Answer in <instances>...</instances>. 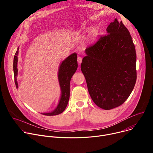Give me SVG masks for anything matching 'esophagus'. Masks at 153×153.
I'll return each instance as SVG.
<instances>
[{
    "mask_svg": "<svg viewBox=\"0 0 153 153\" xmlns=\"http://www.w3.org/2000/svg\"><path fill=\"white\" fill-rule=\"evenodd\" d=\"M82 58L81 57H77V62L79 64H80L82 63Z\"/></svg>",
    "mask_w": 153,
    "mask_h": 153,
    "instance_id": "1",
    "label": "esophagus"
}]
</instances>
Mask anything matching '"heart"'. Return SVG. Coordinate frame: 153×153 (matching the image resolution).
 <instances>
[{"label": "heart", "mask_w": 153, "mask_h": 153, "mask_svg": "<svg viewBox=\"0 0 153 153\" xmlns=\"http://www.w3.org/2000/svg\"><path fill=\"white\" fill-rule=\"evenodd\" d=\"M97 34V30H96V29L92 30L91 33V38H92V39H94L96 38Z\"/></svg>", "instance_id": "1"}]
</instances>
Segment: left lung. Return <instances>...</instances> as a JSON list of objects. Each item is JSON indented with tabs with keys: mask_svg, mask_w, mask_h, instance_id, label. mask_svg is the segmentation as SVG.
Listing matches in <instances>:
<instances>
[{
	"mask_svg": "<svg viewBox=\"0 0 153 153\" xmlns=\"http://www.w3.org/2000/svg\"><path fill=\"white\" fill-rule=\"evenodd\" d=\"M107 34L87 47L81 70L89 94L96 105L108 110L128 98L136 84V53L130 33L115 19Z\"/></svg>",
	"mask_w": 153,
	"mask_h": 153,
	"instance_id": "left-lung-1",
	"label": "left lung"
}]
</instances>
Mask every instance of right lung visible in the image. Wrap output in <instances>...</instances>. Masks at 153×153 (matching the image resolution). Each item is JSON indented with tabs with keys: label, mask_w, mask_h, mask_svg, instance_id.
Wrapping results in <instances>:
<instances>
[{
	"label": "right lung",
	"mask_w": 153,
	"mask_h": 153,
	"mask_svg": "<svg viewBox=\"0 0 153 153\" xmlns=\"http://www.w3.org/2000/svg\"><path fill=\"white\" fill-rule=\"evenodd\" d=\"M18 47L17 51L15 53L13 61V70L14 76V82L17 88H18V83L17 82V62H18V53H19ZM77 55L76 53H74L67 58L65 59L59 66V72H58V79L61 90V96L59 102L55 110L50 113H42L43 115L46 116H56L62 113L66 108L69 99H70V80L77 69Z\"/></svg>",
	"instance_id": "1"
}]
</instances>
